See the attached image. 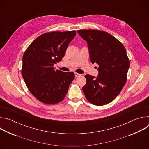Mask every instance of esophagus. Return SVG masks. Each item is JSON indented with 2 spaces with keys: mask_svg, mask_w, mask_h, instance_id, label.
Instances as JSON below:
<instances>
[{
  "mask_svg": "<svg viewBox=\"0 0 149 149\" xmlns=\"http://www.w3.org/2000/svg\"><path fill=\"white\" fill-rule=\"evenodd\" d=\"M75 77H79L81 76V74L77 73V72H75Z\"/></svg>",
  "mask_w": 149,
  "mask_h": 149,
  "instance_id": "1",
  "label": "esophagus"
}]
</instances>
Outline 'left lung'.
Masks as SVG:
<instances>
[{
  "mask_svg": "<svg viewBox=\"0 0 149 149\" xmlns=\"http://www.w3.org/2000/svg\"><path fill=\"white\" fill-rule=\"evenodd\" d=\"M86 40L92 63L98 65L97 78L87 74L82 91L86 99L95 105H104L114 100L126 82L130 61L125 47L111 34L98 30H78Z\"/></svg>",
  "mask_w": 149,
  "mask_h": 149,
  "instance_id": "left-lung-1",
  "label": "left lung"
}]
</instances>
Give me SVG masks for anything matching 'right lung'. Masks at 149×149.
<instances>
[{"label": "right lung", "instance_id": "1", "mask_svg": "<svg viewBox=\"0 0 149 149\" xmlns=\"http://www.w3.org/2000/svg\"><path fill=\"white\" fill-rule=\"evenodd\" d=\"M75 35V31L45 33L25 51L22 75L29 91L40 102L55 104L66 96L75 74L56 70L54 65L64 56Z\"/></svg>", "mask_w": 149, "mask_h": 149}]
</instances>
